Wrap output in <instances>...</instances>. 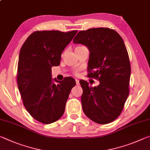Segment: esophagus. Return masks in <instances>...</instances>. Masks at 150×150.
I'll return each instance as SVG.
<instances>
[{
  "label": "esophagus",
  "mask_w": 150,
  "mask_h": 150,
  "mask_svg": "<svg viewBox=\"0 0 150 150\" xmlns=\"http://www.w3.org/2000/svg\"><path fill=\"white\" fill-rule=\"evenodd\" d=\"M75 81H76V83H77V85L79 84V81L77 79H75Z\"/></svg>",
  "instance_id": "34e87169"
}]
</instances>
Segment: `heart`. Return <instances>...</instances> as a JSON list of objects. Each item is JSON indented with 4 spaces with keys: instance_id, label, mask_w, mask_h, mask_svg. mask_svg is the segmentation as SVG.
<instances>
[{
    "instance_id": "1",
    "label": "heart",
    "mask_w": 150,
    "mask_h": 150,
    "mask_svg": "<svg viewBox=\"0 0 150 150\" xmlns=\"http://www.w3.org/2000/svg\"><path fill=\"white\" fill-rule=\"evenodd\" d=\"M74 73L75 75H78V73H79V71H78V69H75V71H74Z\"/></svg>"
}]
</instances>
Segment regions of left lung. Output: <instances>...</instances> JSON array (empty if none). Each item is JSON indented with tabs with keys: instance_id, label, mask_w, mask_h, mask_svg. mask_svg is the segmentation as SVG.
Returning a JSON list of instances; mask_svg holds the SVG:
<instances>
[{
	"instance_id": "obj_1",
	"label": "left lung",
	"mask_w": 150,
	"mask_h": 150,
	"mask_svg": "<svg viewBox=\"0 0 150 150\" xmlns=\"http://www.w3.org/2000/svg\"><path fill=\"white\" fill-rule=\"evenodd\" d=\"M73 43L87 47L88 77L100 81L94 87L79 81L83 110L96 123H110L120 115L129 95L131 67L123 40L115 30L97 28L79 32Z\"/></svg>"
}]
</instances>
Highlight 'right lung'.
Masks as SVG:
<instances>
[{"label": "right lung", "mask_w": 150, "mask_h": 150, "mask_svg": "<svg viewBox=\"0 0 150 150\" xmlns=\"http://www.w3.org/2000/svg\"><path fill=\"white\" fill-rule=\"evenodd\" d=\"M77 30L33 32L19 54L17 83L25 108L35 120L49 124L62 117L70 91L76 84L72 77L62 81L52 78V67L60 64L61 55Z\"/></svg>", "instance_id": "right-lung-1"}]
</instances>
